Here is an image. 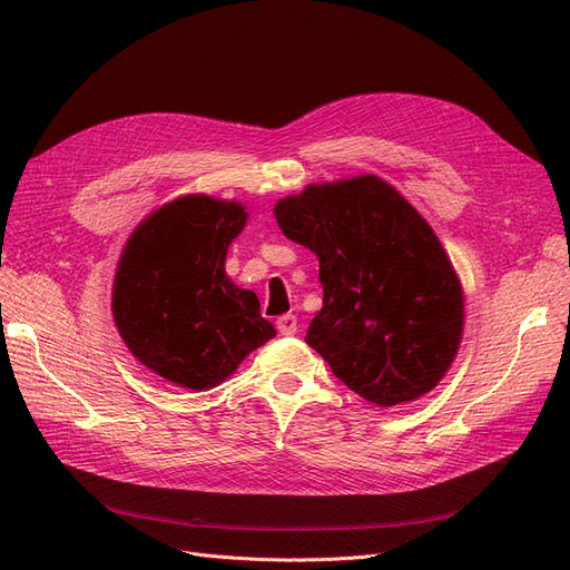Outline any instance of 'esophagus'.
Masks as SVG:
<instances>
[{"mask_svg":"<svg viewBox=\"0 0 570 570\" xmlns=\"http://www.w3.org/2000/svg\"><path fill=\"white\" fill-rule=\"evenodd\" d=\"M278 333L281 335H295L297 333V316H292V314H285V316H281L278 318Z\"/></svg>","mask_w":570,"mask_h":570,"instance_id":"obj_1","label":"esophagus"}]
</instances>
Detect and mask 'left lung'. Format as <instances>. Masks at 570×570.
I'll return each instance as SVG.
<instances>
[{
	"label": "left lung",
	"instance_id": "8db88e82",
	"mask_svg": "<svg viewBox=\"0 0 570 570\" xmlns=\"http://www.w3.org/2000/svg\"><path fill=\"white\" fill-rule=\"evenodd\" d=\"M273 214L287 239L318 256L323 308L308 347L368 404L433 390L459 352L463 287L428 220L373 174L312 183Z\"/></svg>",
	"mask_w": 570,
	"mask_h": 570
}]
</instances>
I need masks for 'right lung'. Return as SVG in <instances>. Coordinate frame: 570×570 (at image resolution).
Returning a JSON list of instances; mask_svg holds the SVG:
<instances>
[{"instance_id": "obj_1", "label": "right lung", "mask_w": 570, "mask_h": 570, "mask_svg": "<svg viewBox=\"0 0 570 570\" xmlns=\"http://www.w3.org/2000/svg\"><path fill=\"white\" fill-rule=\"evenodd\" d=\"M247 216L235 199L185 195L151 212L120 252L111 289L118 335L142 366L178 387L220 385L275 337L254 292L226 273Z\"/></svg>"}]
</instances>
